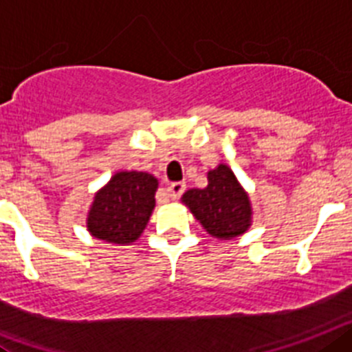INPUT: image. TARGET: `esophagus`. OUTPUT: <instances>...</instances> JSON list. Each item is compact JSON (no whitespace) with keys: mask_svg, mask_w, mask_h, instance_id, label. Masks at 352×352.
<instances>
[{"mask_svg":"<svg viewBox=\"0 0 352 352\" xmlns=\"http://www.w3.org/2000/svg\"><path fill=\"white\" fill-rule=\"evenodd\" d=\"M184 189H186L184 182H172V184L166 188V191H168V195H170V198H173V200H179V198L182 197V193H184Z\"/></svg>","mask_w":352,"mask_h":352,"instance_id":"obj_1","label":"esophagus"}]
</instances>
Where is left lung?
<instances>
[{
  "mask_svg": "<svg viewBox=\"0 0 352 352\" xmlns=\"http://www.w3.org/2000/svg\"><path fill=\"white\" fill-rule=\"evenodd\" d=\"M209 184L204 189H189L182 201L210 235L232 239L248 230L252 223L250 198L227 164L207 173Z\"/></svg>",
  "mask_w": 352,
  "mask_h": 352,
  "instance_id": "1",
  "label": "left lung"
}]
</instances>
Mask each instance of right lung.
<instances>
[{
    "mask_svg": "<svg viewBox=\"0 0 352 352\" xmlns=\"http://www.w3.org/2000/svg\"><path fill=\"white\" fill-rule=\"evenodd\" d=\"M157 179L145 172H118L94 198L87 227L94 237L131 244L145 230L155 206Z\"/></svg>",
    "mask_w": 352,
    "mask_h": 352,
    "instance_id": "right-lung-1",
    "label": "right lung"
}]
</instances>
